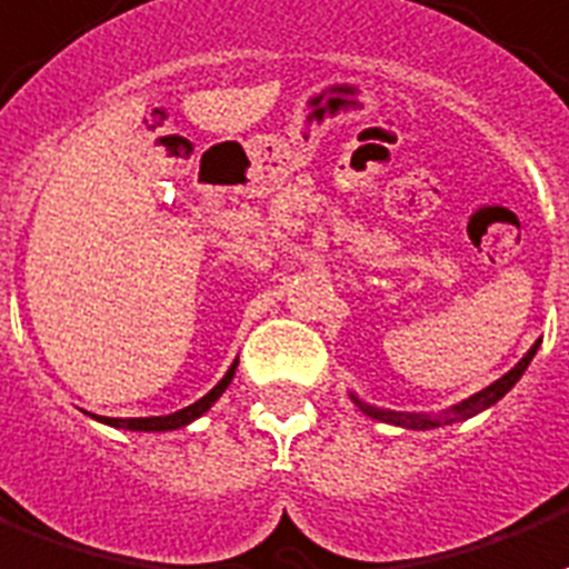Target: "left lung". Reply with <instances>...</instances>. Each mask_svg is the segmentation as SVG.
I'll return each mask as SVG.
<instances>
[{"instance_id":"obj_1","label":"left lung","mask_w":569,"mask_h":569,"mask_svg":"<svg viewBox=\"0 0 569 569\" xmlns=\"http://www.w3.org/2000/svg\"><path fill=\"white\" fill-rule=\"evenodd\" d=\"M540 341L537 339L528 348V353H525L522 360L516 362L507 375H501L498 381H492L489 387H482L480 392H473V396H468V399L456 401V405H450V408H443V411L438 413H417V411H390V408H378V405H369V401H362L357 392H350V401L360 408L366 417H371V420L378 422H390V426H401V429H417V431H429V429H441V426H450V422H462L468 420V417H477V413L489 411L495 401H501L507 392L519 383V378L525 375V369L531 366L533 353H537V348H540Z\"/></svg>"}]
</instances>
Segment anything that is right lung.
Wrapping results in <instances>:
<instances>
[{
    "label": "right lung",
    "instance_id": "right-lung-1",
    "mask_svg": "<svg viewBox=\"0 0 569 569\" xmlns=\"http://www.w3.org/2000/svg\"><path fill=\"white\" fill-rule=\"evenodd\" d=\"M237 366L239 360H233V366H230L228 371H224V378H221L212 390L203 396V399H198L194 405H188V408H182V411H173V413H161V417H128V420H119V417H96V420H101L104 426H113V429H128V431H177V429H186V426H191L194 420H200L203 413L216 405V401L221 399V392L228 390L230 381H233V375H237Z\"/></svg>",
    "mask_w": 569,
    "mask_h": 569
}]
</instances>
